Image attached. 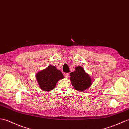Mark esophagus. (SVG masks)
Instances as JSON below:
<instances>
[{
	"label": "esophagus",
	"instance_id": "34e87169",
	"mask_svg": "<svg viewBox=\"0 0 129 129\" xmlns=\"http://www.w3.org/2000/svg\"><path fill=\"white\" fill-rule=\"evenodd\" d=\"M64 77H65V78H68V77H69L70 74H69V73H65L64 74Z\"/></svg>",
	"mask_w": 129,
	"mask_h": 129
}]
</instances>
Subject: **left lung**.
Here are the masks:
<instances>
[{"mask_svg":"<svg viewBox=\"0 0 129 129\" xmlns=\"http://www.w3.org/2000/svg\"><path fill=\"white\" fill-rule=\"evenodd\" d=\"M70 75L71 84L76 90H86L93 83V79L91 76L80 66L76 67L74 72H71Z\"/></svg>","mask_w":129,"mask_h":129,"instance_id":"8db88e82","label":"left lung"}]
</instances>
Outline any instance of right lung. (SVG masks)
<instances>
[{"mask_svg": "<svg viewBox=\"0 0 129 129\" xmlns=\"http://www.w3.org/2000/svg\"><path fill=\"white\" fill-rule=\"evenodd\" d=\"M35 77L39 86L44 91L53 90L59 80L64 78L61 71L57 70L55 66L51 64L38 72Z\"/></svg>", "mask_w": 129, "mask_h": 129, "instance_id": "right-lung-1", "label": "right lung"}]
</instances>
